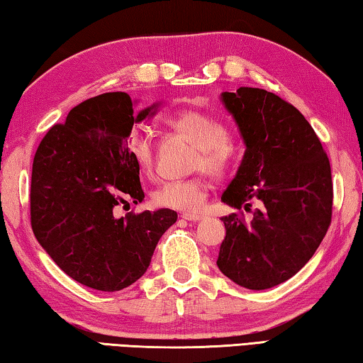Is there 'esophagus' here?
Masks as SVG:
<instances>
[{"mask_svg": "<svg viewBox=\"0 0 363 363\" xmlns=\"http://www.w3.org/2000/svg\"><path fill=\"white\" fill-rule=\"evenodd\" d=\"M181 218L184 220H190V223H199V220H201L200 214H192V213H182Z\"/></svg>", "mask_w": 363, "mask_h": 363, "instance_id": "obj_1", "label": "esophagus"}]
</instances>
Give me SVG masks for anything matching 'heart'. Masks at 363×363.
Instances as JSON below:
<instances>
[{
    "label": "heart",
    "mask_w": 363,
    "mask_h": 363,
    "mask_svg": "<svg viewBox=\"0 0 363 363\" xmlns=\"http://www.w3.org/2000/svg\"><path fill=\"white\" fill-rule=\"evenodd\" d=\"M171 126L187 136L199 145V155L195 158V169H203L211 176H223L235 153V145L227 136L224 126L213 116L186 110L169 120ZM134 163L140 173L150 176L155 168V144L149 131H136L128 140ZM208 196V186L199 179H171L164 181L153 192V201L157 205L171 208L184 213H196L203 208Z\"/></svg>",
    "instance_id": "b5f03b06"
}]
</instances>
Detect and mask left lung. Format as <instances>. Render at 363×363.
<instances>
[{"instance_id":"8db88e82","label":"left lung","mask_w":363,"mask_h":363,"mask_svg":"<svg viewBox=\"0 0 363 363\" xmlns=\"http://www.w3.org/2000/svg\"><path fill=\"white\" fill-rule=\"evenodd\" d=\"M245 144L220 200L235 210L259 201L250 223L220 218L218 267L233 284L267 290L306 266L331 223L333 184L327 153L303 113L274 93L242 86L220 93Z\"/></svg>"}]
</instances>
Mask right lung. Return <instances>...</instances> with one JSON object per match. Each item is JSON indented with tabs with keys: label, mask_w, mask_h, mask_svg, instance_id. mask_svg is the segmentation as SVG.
Instances as JSON below:
<instances>
[{
	"label": "right lung",
	"mask_w": 363,
	"mask_h": 363,
	"mask_svg": "<svg viewBox=\"0 0 363 363\" xmlns=\"http://www.w3.org/2000/svg\"><path fill=\"white\" fill-rule=\"evenodd\" d=\"M136 104L126 93L91 97L48 131L33 158L36 240L69 277L99 291H120L143 277L177 219L168 208L115 216L120 203L144 200L128 139L134 123L152 118L162 106L134 110Z\"/></svg>",
	"instance_id": "right-lung-1"
}]
</instances>
